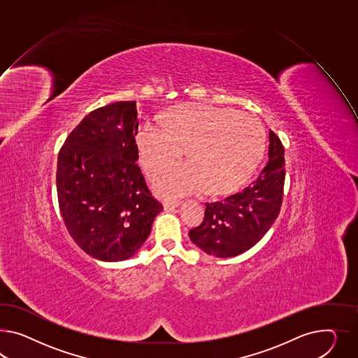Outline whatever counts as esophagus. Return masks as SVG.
<instances>
[{
    "label": "esophagus",
    "mask_w": 358,
    "mask_h": 358,
    "mask_svg": "<svg viewBox=\"0 0 358 358\" xmlns=\"http://www.w3.org/2000/svg\"><path fill=\"white\" fill-rule=\"evenodd\" d=\"M180 206H181V202H178V201H176V202H164V210L165 211H172L174 208L180 207Z\"/></svg>",
    "instance_id": "1"
}]
</instances>
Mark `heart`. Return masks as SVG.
<instances>
[{"label":"heart","mask_w":358,"mask_h":358,"mask_svg":"<svg viewBox=\"0 0 358 358\" xmlns=\"http://www.w3.org/2000/svg\"><path fill=\"white\" fill-rule=\"evenodd\" d=\"M136 141L148 174L172 164L187 148L189 162L165 169L152 181L155 193L168 199L204 189L232 192L250 178L266 148L264 129L255 117L232 108L193 104L176 106L165 125L145 121Z\"/></svg>","instance_id":"obj_1"}]
</instances>
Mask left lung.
Listing matches in <instances>:
<instances>
[{"label":"left lung","mask_w":358,"mask_h":358,"mask_svg":"<svg viewBox=\"0 0 358 358\" xmlns=\"http://www.w3.org/2000/svg\"><path fill=\"white\" fill-rule=\"evenodd\" d=\"M268 162L259 177L238 193L206 203L204 220L189 232L201 250L229 258L249 250L270 229L280 213L285 180L284 147L268 133Z\"/></svg>","instance_id":"obj_1"}]
</instances>
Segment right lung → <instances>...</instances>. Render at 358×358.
Returning <instances> with one entry per match:
<instances>
[{"label": "right lung", "instance_id": "add662e5", "mask_svg": "<svg viewBox=\"0 0 358 358\" xmlns=\"http://www.w3.org/2000/svg\"><path fill=\"white\" fill-rule=\"evenodd\" d=\"M136 101L85 117L59 150L57 195L70 236L90 257L126 261L142 248L163 206L136 164Z\"/></svg>", "mask_w": 358, "mask_h": 358}]
</instances>
